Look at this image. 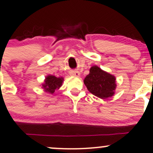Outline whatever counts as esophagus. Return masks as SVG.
I'll list each match as a JSON object with an SVG mask.
<instances>
[{"mask_svg": "<svg viewBox=\"0 0 153 153\" xmlns=\"http://www.w3.org/2000/svg\"><path fill=\"white\" fill-rule=\"evenodd\" d=\"M70 75H71V76H74V77H79V76H80V73H79L78 71H71V73H70Z\"/></svg>", "mask_w": 153, "mask_h": 153, "instance_id": "esophagus-1", "label": "esophagus"}]
</instances>
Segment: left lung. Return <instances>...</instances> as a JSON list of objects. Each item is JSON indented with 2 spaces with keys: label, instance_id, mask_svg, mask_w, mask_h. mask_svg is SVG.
Returning <instances> with one entry per match:
<instances>
[{
  "label": "left lung",
  "instance_id": "obj_1",
  "mask_svg": "<svg viewBox=\"0 0 153 153\" xmlns=\"http://www.w3.org/2000/svg\"><path fill=\"white\" fill-rule=\"evenodd\" d=\"M83 82L89 92L101 99H108L115 94L116 77L96 65L90 68V73Z\"/></svg>",
  "mask_w": 153,
  "mask_h": 153
}]
</instances>
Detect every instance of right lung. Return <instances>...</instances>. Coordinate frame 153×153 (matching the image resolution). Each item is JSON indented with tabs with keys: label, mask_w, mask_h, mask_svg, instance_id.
Instances as JSON below:
<instances>
[{
	"label": "right lung",
	"mask_w": 153,
	"mask_h": 153,
	"mask_svg": "<svg viewBox=\"0 0 153 153\" xmlns=\"http://www.w3.org/2000/svg\"><path fill=\"white\" fill-rule=\"evenodd\" d=\"M64 81V78L62 77H55L54 75H48L46 76L44 82L42 84V88L45 92L48 94H54L55 91L62 86V82Z\"/></svg>",
	"instance_id": "obj_1"
}]
</instances>
